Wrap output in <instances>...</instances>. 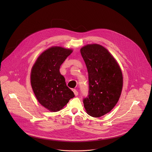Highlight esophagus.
I'll use <instances>...</instances> for the list:
<instances>
[{"label":"esophagus","mask_w":152,"mask_h":152,"mask_svg":"<svg viewBox=\"0 0 152 152\" xmlns=\"http://www.w3.org/2000/svg\"><path fill=\"white\" fill-rule=\"evenodd\" d=\"M73 93H74V94L76 96H77L78 95V92L77 91V90L76 89H73Z\"/></svg>","instance_id":"obj_1"}]
</instances>
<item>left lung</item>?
Here are the masks:
<instances>
[{
	"label": "left lung",
	"instance_id": "left-lung-1",
	"mask_svg": "<svg viewBox=\"0 0 152 152\" xmlns=\"http://www.w3.org/2000/svg\"><path fill=\"white\" fill-rule=\"evenodd\" d=\"M88 73L89 95L83 100L85 111L93 117L110 113L120 97L123 77L117 60L105 48L89 44L80 49Z\"/></svg>",
	"mask_w": 152,
	"mask_h": 152
}]
</instances>
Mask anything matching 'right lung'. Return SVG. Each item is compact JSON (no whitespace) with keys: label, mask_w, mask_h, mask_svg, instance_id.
<instances>
[{"label":"right lung","mask_w":152,"mask_h":152,"mask_svg":"<svg viewBox=\"0 0 152 152\" xmlns=\"http://www.w3.org/2000/svg\"><path fill=\"white\" fill-rule=\"evenodd\" d=\"M73 49L52 46L42 52L31 69V84L41 105L50 112H57L75 97L60 73L61 65Z\"/></svg>","instance_id":"obj_1"}]
</instances>
